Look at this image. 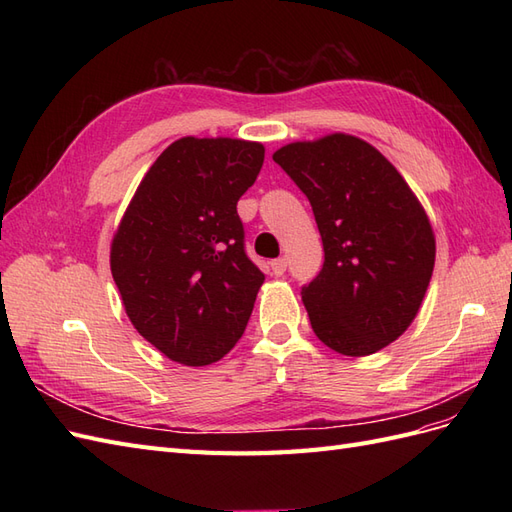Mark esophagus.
<instances>
[{
  "label": "esophagus",
  "instance_id": "34e87169",
  "mask_svg": "<svg viewBox=\"0 0 512 512\" xmlns=\"http://www.w3.org/2000/svg\"><path fill=\"white\" fill-rule=\"evenodd\" d=\"M286 267H288V260L286 258H277L271 262V271L275 277H280L286 273Z\"/></svg>",
  "mask_w": 512,
  "mask_h": 512
}]
</instances>
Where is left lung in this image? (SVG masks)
<instances>
[{
  "label": "left lung",
  "instance_id": "left-lung-1",
  "mask_svg": "<svg viewBox=\"0 0 512 512\" xmlns=\"http://www.w3.org/2000/svg\"><path fill=\"white\" fill-rule=\"evenodd\" d=\"M312 205L324 265L301 297L316 337L346 356L389 346L416 318L436 235L399 170L359 136L333 132L273 153Z\"/></svg>",
  "mask_w": 512,
  "mask_h": 512
}]
</instances>
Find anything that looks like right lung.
<instances>
[{"label": "right lung", "instance_id": "right-lung-1", "mask_svg": "<svg viewBox=\"0 0 512 512\" xmlns=\"http://www.w3.org/2000/svg\"><path fill=\"white\" fill-rule=\"evenodd\" d=\"M265 147L183 136L151 164L111 241V273L134 329L170 361L203 367L241 339L265 275L243 250L239 198Z\"/></svg>", "mask_w": 512, "mask_h": 512}]
</instances>
